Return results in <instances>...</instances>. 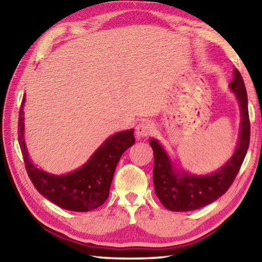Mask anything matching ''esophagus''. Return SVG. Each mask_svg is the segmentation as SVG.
<instances>
[{
    "mask_svg": "<svg viewBox=\"0 0 262 262\" xmlns=\"http://www.w3.org/2000/svg\"><path fill=\"white\" fill-rule=\"evenodd\" d=\"M154 130V125L151 121L144 120L141 121L139 125L136 126V135L139 137H147L151 134Z\"/></svg>",
    "mask_w": 262,
    "mask_h": 262,
    "instance_id": "obj_1",
    "label": "esophagus"
}]
</instances>
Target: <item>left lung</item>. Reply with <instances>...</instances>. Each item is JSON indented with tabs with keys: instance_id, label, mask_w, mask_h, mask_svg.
<instances>
[{
	"instance_id": "1",
	"label": "left lung",
	"mask_w": 262,
	"mask_h": 262,
	"mask_svg": "<svg viewBox=\"0 0 262 262\" xmlns=\"http://www.w3.org/2000/svg\"><path fill=\"white\" fill-rule=\"evenodd\" d=\"M230 89L236 94L241 106L242 123L238 145L233 156L219 171L209 176H192L174 171L170 158L156 140H150L154 150V185L162 205L172 211L200 209L222 196L232 185L246 156L250 144V118L244 79L234 69Z\"/></svg>"
}]
</instances>
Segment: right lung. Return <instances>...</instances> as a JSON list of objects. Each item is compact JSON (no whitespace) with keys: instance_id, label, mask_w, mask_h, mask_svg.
Instances as JSON below:
<instances>
[{"instance_id":"1","label":"right lung","mask_w":262,"mask_h":262,"mask_svg":"<svg viewBox=\"0 0 262 262\" xmlns=\"http://www.w3.org/2000/svg\"><path fill=\"white\" fill-rule=\"evenodd\" d=\"M24 101L25 97L19 110L18 142L26 172L35 189L47 200L67 210L89 211L100 207L108 198L119 159L135 143L134 129L117 133L108 137L85 165L72 173L50 174L35 167L29 158L24 142Z\"/></svg>"}]
</instances>
